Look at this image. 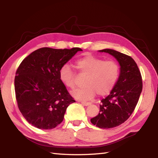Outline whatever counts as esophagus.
Instances as JSON below:
<instances>
[{"label": "esophagus", "mask_w": 158, "mask_h": 158, "mask_svg": "<svg viewBox=\"0 0 158 158\" xmlns=\"http://www.w3.org/2000/svg\"><path fill=\"white\" fill-rule=\"evenodd\" d=\"M81 103L84 106H89V105H91V103H90V102H81Z\"/></svg>", "instance_id": "1"}]
</instances>
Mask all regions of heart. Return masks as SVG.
Wrapping results in <instances>:
<instances>
[{
  "label": "heart",
  "mask_w": 158,
  "mask_h": 158,
  "mask_svg": "<svg viewBox=\"0 0 158 158\" xmlns=\"http://www.w3.org/2000/svg\"><path fill=\"white\" fill-rule=\"evenodd\" d=\"M75 64L80 75L85 76L84 88L72 92V95L79 100H90L96 93L101 96L109 94L115 88L120 75V66L115 60H105L85 54L77 59ZM59 76L67 88H75V74L68 64L61 66Z\"/></svg>",
  "instance_id": "1"
}]
</instances>
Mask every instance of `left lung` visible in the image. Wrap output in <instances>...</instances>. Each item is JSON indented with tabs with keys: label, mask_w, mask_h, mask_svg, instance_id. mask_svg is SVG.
<instances>
[{
	"label": "left lung",
	"mask_w": 158,
	"mask_h": 158,
	"mask_svg": "<svg viewBox=\"0 0 158 158\" xmlns=\"http://www.w3.org/2000/svg\"><path fill=\"white\" fill-rule=\"evenodd\" d=\"M100 52L115 57L121 66L115 88L101 100L99 113L90 119L92 124L100 128L109 129L125 122L135 110L143 89L142 76L136 63L130 56L110 49Z\"/></svg>",
	"instance_id": "8db88e82"
}]
</instances>
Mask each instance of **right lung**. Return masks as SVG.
Segmentation results:
<instances>
[{
  "label": "right lung",
  "mask_w": 158,
  "mask_h": 158,
  "mask_svg": "<svg viewBox=\"0 0 158 158\" xmlns=\"http://www.w3.org/2000/svg\"><path fill=\"white\" fill-rule=\"evenodd\" d=\"M79 48H42L31 53L18 66L15 92L23 117L39 129H53L64 119L66 110L75 100L60 79L59 70Z\"/></svg>",
  "instance_id": "add662e5"
}]
</instances>
